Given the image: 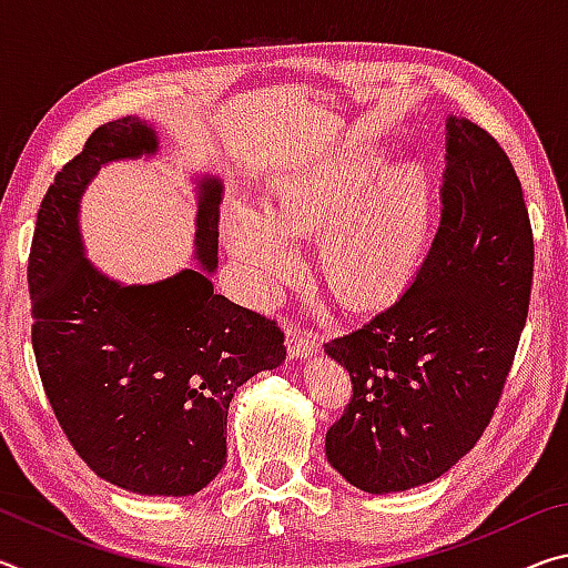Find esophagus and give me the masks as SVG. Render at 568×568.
Returning a JSON list of instances; mask_svg holds the SVG:
<instances>
[{
	"label": "esophagus",
	"instance_id": "1",
	"mask_svg": "<svg viewBox=\"0 0 568 568\" xmlns=\"http://www.w3.org/2000/svg\"><path fill=\"white\" fill-rule=\"evenodd\" d=\"M285 345H287V355L295 361H307L313 358L315 351H318V345H315V338H307L301 331H287L285 335Z\"/></svg>",
	"mask_w": 568,
	"mask_h": 568
}]
</instances>
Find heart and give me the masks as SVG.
Masks as SVG:
<instances>
[{
  "label": "heart",
  "mask_w": 568,
  "mask_h": 568,
  "mask_svg": "<svg viewBox=\"0 0 568 568\" xmlns=\"http://www.w3.org/2000/svg\"><path fill=\"white\" fill-rule=\"evenodd\" d=\"M275 207L230 200L223 235L247 293L271 301L297 265V235H321V267L351 305L406 285L423 261L436 185L423 165L396 168L378 145H343L275 182Z\"/></svg>",
  "instance_id": "heart-1"
}]
</instances>
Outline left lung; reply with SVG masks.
Listing matches in <instances>:
<instances>
[{
	"instance_id": "8db88e82",
	"label": "left lung",
	"mask_w": 568,
	"mask_h": 568,
	"mask_svg": "<svg viewBox=\"0 0 568 568\" xmlns=\"http://www.w3.org/2000/svg\"><path fill=\"white\" fill-rule=\"evenodd\" d=\"M440 203L438 233L406 293L325 343L353 381L325 456L365 494L430 484L476 446L526 325L534 235L521 182L491 134L454 114Z\"/></svg>"
}]
</instances>
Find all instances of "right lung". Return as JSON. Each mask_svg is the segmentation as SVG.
<instances>
[{
    "label": "right lung",
    "instance_id": "1",
    "mask_svg": "<svg viewBox=\"0 0 568 568\" xmlns=\"http://www.w3.org/2000/svg\"><path fill=\"white\" fill-rule=\"evenodd\" d=\"M148 120L102 124L47 190L30 253L32 345L62 430L94 474L142 496H192L227 456L233 393L285 361L273 321L213 291L223 182L197 175L195 267L124 285L84 255L80 200L102 165L155 158Z\"/></svg>",
    "mask_w": 568,
    "mask_h": 568
}]
</instances>
